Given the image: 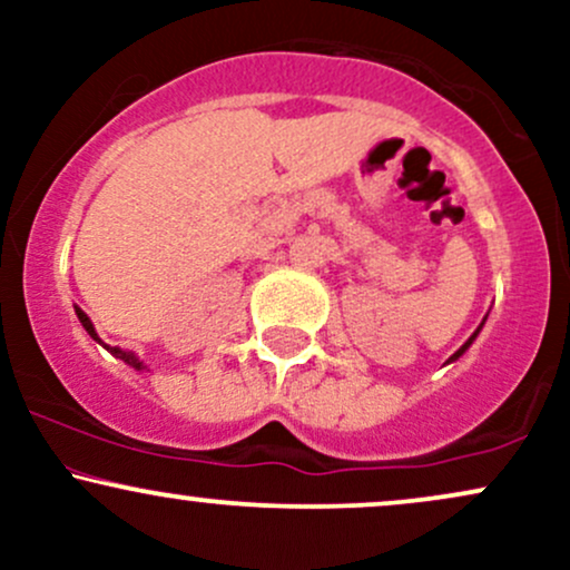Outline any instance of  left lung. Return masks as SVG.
Returning a JSON list of instances; mask_svg holds the SVG:
<instances>
[{
    "instance_id": "left-lung-1",
    "label": "left lung",
    "mask_w": 570,
    "mask_h": 570,
    "mask_svg": "<svg viewBox=\"0 0 570 570\" xmlns=\"http://www.w3.org/2000/svg\"><path fill=\"white\" fill-rule=\"evenodd\" d=\"M485 322H488V316H485V318H482V324H480V326H476V330H474V335H472V337H469V340H466V343H463V345H461V348H458V351L453 353V356H450V362H455V358H461V356H463V353H466V351H469V345H472V343H474V340H476V335H480V332H482V326H485Z\"/></svg>"
}]
</instances>
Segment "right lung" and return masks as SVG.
<instances>
[{
    "label": "right lung",
    "mask_w": 570,
    "mask_h": 570,
    "mask_svg": "<svg viewBox=\"0 0 570 570\" xmlns=\"http://www.w3.org/2000/svg\"><path fill=\"white\" fill-rule=\"evenodd\" d=\"M75 313H77V318H80V324L85 326V332H88V335L94 337L98 345H104V348H107L109 353H112L115 358H122V362H126L128 367H134V370H147V367H144V362H141V358L136 356V353H130V351H122V348H112V345H107V343H104V340L98 337V332H96L94 322H90V318H88V313H85L82 307H77V305H75Z\"/></svg>",
    "instance_id": "1"
}]
</instances>
